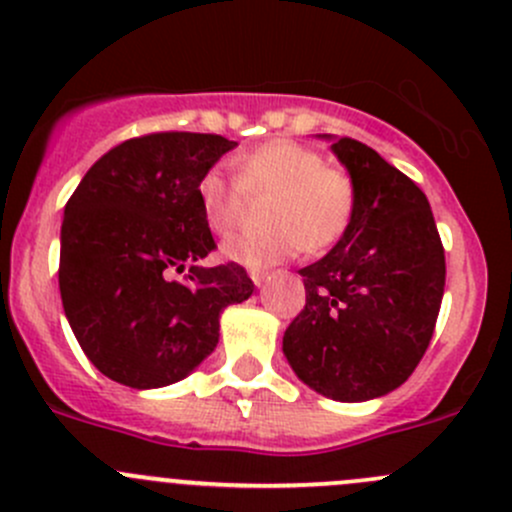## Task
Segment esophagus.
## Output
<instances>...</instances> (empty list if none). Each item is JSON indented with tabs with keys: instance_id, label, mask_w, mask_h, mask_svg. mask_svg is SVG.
<instances>
[{
	"instance_id": "obj_1",
	"label": "esophagus",
	"mask_w": 512,
	"mask_h": 512,
	"mask_svg": "<svg viewBox=\"0 0 512 512\" xmlns=\"http://www.w3.org/2000/svg\"><path fill=\"white\" fill-rule=\"evenodd\" d=\"M250 279H252V282H255V287H262V284H265V279H267V272L252 270L250 272Z\"/></svg>"
}]
</instances>
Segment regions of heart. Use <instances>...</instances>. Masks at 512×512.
I'll list each match as a JSON object with an SVG mask.
<instances>
[{
  "label": "heart",
  "mask_w": 512,
  "mask_h": 512,
  "mask_svg": "<svg viewBox=\"0 0 512 512\" xmlns=\"http://www.w3.org/2000/svg\"><path fill=\"white\" fill-rule=\"evenodd\" d=\"M260 230L223 240L220 255L238 265L260 267L294 257L304 247L324 252L348 233L355 215V186L351 176L326 166L319 152L292 142L272 139L235 159V181L223 171L208 169L198 179L196 196L203 220L223 235L238 225L242 198L262 196Z\"/></svg>",
  "instance_id": "1"
}]
</instances>
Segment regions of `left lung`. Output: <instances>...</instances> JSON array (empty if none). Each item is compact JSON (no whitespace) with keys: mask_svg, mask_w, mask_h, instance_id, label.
I'll list each match as a JSON object with an SVG mask.
<instances>
[{"mask_svg":"<svg viewBox=\"0 0 512 512\" xmlns=\"http://www.w3.org/2000/svg\"><path fill=\"white\" fill-rule=\"evenodd\" d=\"M331 152L355 186L348 233L299 270L306 304L284 331L297 378L338 402H365L400 387L432 341L446 262L422 188L351 137Z\"/></svg>","mask_w":512,"mask_h":512,"instance_id":"left-lung-1","label":"left lung"}]
</instances>
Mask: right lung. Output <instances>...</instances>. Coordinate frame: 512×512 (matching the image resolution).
Wrapping results in <instances>:
<instances>
[{
  "label": "right lung",
  "mask_w": 512,
  "mask_h": 512,
  "mask_svg": "<svg viewBox=\"0 0 512 512\" xmlns=\"http://www.w3.org/2000/svg\"><path fill=\"white\" fill-rule=\"evenodd\" d=\"M238 147L220 134L157 132L117 144L68 198L61 225L63 311L90 363L115 383H179L218 346L225 306L255 284L215 250L196 184ZM189 265L186 283L168 274Z\"/></svg>",
  "instance_id": "obj_1"
}]
</instances>
